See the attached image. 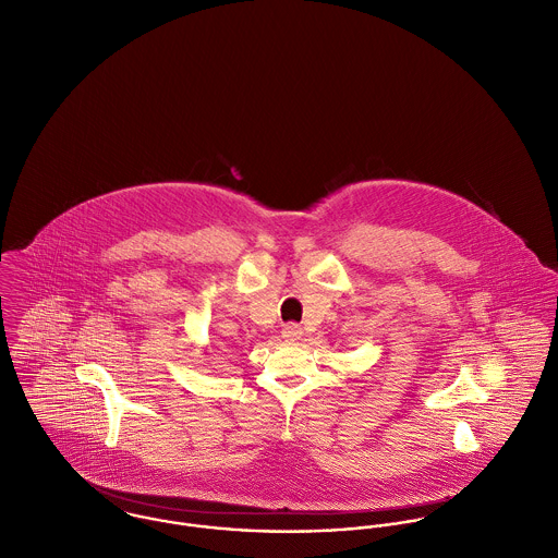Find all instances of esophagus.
Listing matches in <instances>:
<instances>
[{"instance_id": "obj_1", "label": "esophagus", "mask_w": 558, "mask_h": 558, "mask_svg": "<svg viewBox=\"0 0 558 558\" xmlns=\"http://www.w3.org/2000/svg\"><path fill=\"white\" fill-rule=\"evenodd\" d=\"M302 328L298 326V324H287L284 328H282V336L287 338V340H291V342H295V340H300L302 338Z\"/></svg>"}]
</instances>
